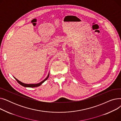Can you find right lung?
Segmentation results:
<instances>
[{"label": "right lung", "mask_w": 121, "mask_h": 121, "mask_svg": "<svg viewBox=\"0 0 121 121\" xmlns=\"http://www.w3.org/2000/svg\"><path fill=\"white\" fill-rule=\"evenodd\" d=\"M49 73H48V77L45 79H44L42 81L40 82V83H37V84H25V83H22V82L21 81L17 80L15 78H14L16 79V80L17 81V82H18L19 84H21V85H22L23 87H38V86H40L43 83V82L48 78L49 77Z\"/></svg>", "instance_id": "obj_1"}]
</instances>
